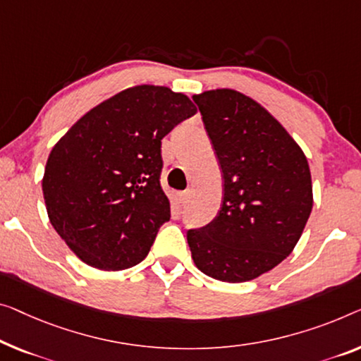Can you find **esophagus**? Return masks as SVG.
<instances>
[{
  "label": "esophagus",
  "instance_id": "esophagus-1",
  "mask_svg": "<svg viewBox=\"0 0 361 361\" xmlns=\"http://www.w3.org/2000/svg\"><path fill=\"white\" fill-rule=\"evenodd\" d=\"M190 196H191L190 190H188V191H181V192H180L178 197H180V202L183 204V206H185V204L190 202Z\"/></svg>",
  "mask_w": 361,
  "mask_h": 361
}]
</instances>
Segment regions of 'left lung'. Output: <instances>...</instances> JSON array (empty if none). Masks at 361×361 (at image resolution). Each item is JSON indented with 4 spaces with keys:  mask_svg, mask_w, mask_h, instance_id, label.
Returning a JSON list of instances; mask_svg holds the SVG:
<instances>
[{
    "mask_svg": "<svg viewBox=\"0 0 361 361\" xmlns=\"http://www.w3.org/2000/svg\"><path fill=\"white\" fill-rule=\"evenodd\" d=\"M224 175L220 211L186 233L199 271L222 282L259 277L287 257L313 209L308 160L259 104L230 89L192 97Z\"/></svg>",
    "mask_w": 361,
    "mask_h": 361,
    "instance_id": "1",
    "label": "left lung"
}]
</instances>
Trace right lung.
Masks as SVG:
<instances>
[{"label": "right lung", "mask_w": 361, "mask_h": 361, "mask_svg": "<svg viewBox=\"0 0 361 361\" xmlns=\"http://www.w3.org/2000/svg\"><path fill=\"white\" fill-rule=\"evenodd\" d=\"M196 106L137 85L84 115L53 147L42 188L53 228L85 264L121 271L147 256L170 220L162 139Z\"/></svg>", "instance_id": "obj_1"}]
</instances>
